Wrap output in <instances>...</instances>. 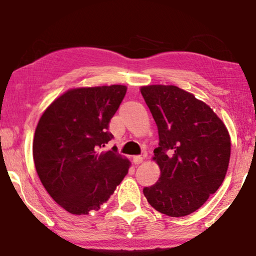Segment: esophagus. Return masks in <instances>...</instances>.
Instances as JSON below:
<instances>
[{"label":"esophagus","instance_id":"obj_1","mask_svg":"<svg viewBox=\"0 0 256 256\" xmlns=\"http://www.w3.org/2000/svg\"><path fill=\"white\" fill-rule=\"evenodd\" d=\"M132 160H133L134 164H142V162H144V158H142L141 156H134Z\"/></svg>","mask_w":256,"mask_h":256}]
</instances>
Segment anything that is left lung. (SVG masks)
Listing matches in <instances>:
<instances>
[{
	"mask_svg": "<svg viewBox=\"0 0 256 256\" xmlns=\"http://www.w3.org/2000/svg\"><path fill=\"white\" fill-rule=\"evenodd\" d=\"M158 128L154 162L160 177L144 188L160 214L184 216L201 208L222 184L230 158V136L214 110L176 86L140 88Z\"/></svg>",
	"mask_w": 256,
	"mask_h": 256,
	"instance_id": "8db88e82",
	"label": "left lung"
}]
</instances>
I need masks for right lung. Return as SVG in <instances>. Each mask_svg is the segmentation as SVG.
I'll list each match as a JSON object with an SVG mask.
<instances>
[{"mask_svg": "<svg viewBox=\"0 0 256 256\" xmlns=\"http://www.w3.org/2000/svg\"><path fill=\"white\" fill-rule=\"evenodd\" d=\"M126 86L72 88L42 112L32 142L34 167L53 200L72 214L98 211L131 162L115 148L102 151L112 134L108 124Z\"/></svg>", "mask_w": 256, "mask_h": 256, "instance_id": "1", "label": "right lung"}]
</instances>
